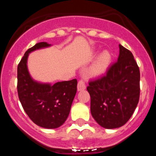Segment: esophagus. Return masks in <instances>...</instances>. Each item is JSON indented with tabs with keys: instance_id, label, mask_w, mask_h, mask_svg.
Returning a JSON list of instances; mask_svg holds the SVG:
<instances>
[{
	"instance_id": "obj_1",
	"label": "esophagus",
	"mask_w": 156,
	"mask_h": 156,
	"mask_svg": "<svg viewBox=\"0 0 156 156\" xmlns=\"http://www.w3.org/2000/svg\"><path fill=\"white\" fill-rule=\"evenodd\" d=\"M86 88V83H85V81L83 80H80L79 82H78V84H77V90H84Z\"/></svg>"
}]
</instances>
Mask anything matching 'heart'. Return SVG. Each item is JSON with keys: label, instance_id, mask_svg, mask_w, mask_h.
I'll list each match as a JSON object with an SVG mask.
<instances>
[{"label": "heart", "instance_id": "heart-1", "mask_svg": "<svg viewBox=\"0 0 156 156\" xmlns=\"http://www.w3.org/2000/svg\"><path fill=\"white\" fill-rule=\"evenodd\" d=\"M111 58L112 57L109 52L107 51H103L91 68V73L95 76L104 73L111 62Z\"/></svg>", "mask_w": 156, "mask_h": 156}]
</instances>
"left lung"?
Here are the masks:
<instances>
[{
    "instance_id": "8db88e82",
    "label": "left lung",
    "mask_w": 156,
    "mask_h": 156,
    "mask_svg": "<svg viewBox=\"0 0 156 156\" xmlns=\"http://www.w3.org/2000/svg\"><path fill=\"white\" fill-rule=\"evenodd\" d=\"M90 112L100 126L118 128L132 116L140 98V69L128 49L119 44V55L106 73L90 80Z\"/></svg>"
}]
</instances>
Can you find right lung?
<instances>
[{
    "instance_id": "obj_1",
    "label": "right lung",
    "mask_w": 156,
    "mask_h": 156,
    "mask_svg": "<svg viewBox=\"0 0 156 156\" xmlns=\"http://www.w3.org/2000/svg\"><path fill=\"white\" fill-rule=\"evenodd\" d=\"M50 46L46 42L37 43L29 48L18 65L17 90L26 113L35 124L44 128L59 127L66 120L77 90V80L42 84L32 80L27 69L29 53Z\"/></svg>"
}]
</instances>
